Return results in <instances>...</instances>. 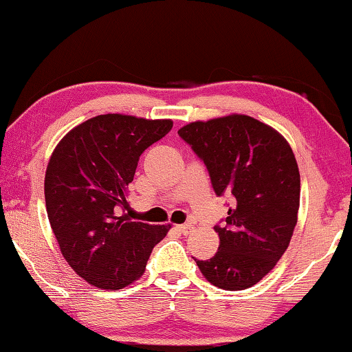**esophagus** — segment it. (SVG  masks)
Wrapping results in <instances>:
<instances>
[{"instance_id": "obj_1", "label": "esophagus", "mask_w": 352, "mask_h": 352, "mask_svg": "<svg viewBox=\"0 0 352 352\" xmlns=\"http://www.w3.org/2000/svg\"><path fill=\"white\" fill-rule=\"evenodd\" d=\"M176 229L179 230V232H181L182 235H187V234L192 232V229H194V228H192L190 224H179Z\"/></svg>"}]
</instances>
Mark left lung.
Listing matches in <instances>:
<instances>
[{"label":"left lung","instance_id":"1","mask_svg":"<svg viewBox=\"0 0 352 352\" xmlns=\"http://www.w3.org/2000/svg\"><path fill=\"white\" fill-rule=\"evenodd\" d=\"M179 138L208 170L229 211L214 226L219 248L197 266L223 290H245L276 266L290 243L300 208V171L288 142L247 115H229L181 128Z\"/></svg>","mask_w":352,"mask_h":352}]
</instances>
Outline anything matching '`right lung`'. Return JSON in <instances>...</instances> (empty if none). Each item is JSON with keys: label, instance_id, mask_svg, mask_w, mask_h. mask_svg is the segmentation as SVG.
<instances>
[{"label": "right lung", "instance_id": "add662e5", "mask_svg": "<svg viewBox=\"0 0 352 352\" xmlns=\"http://www.w3.org/2000/svg\"><path fill=\"white\" fill-rule=\"evenodd\" d=\"M171 120L107 113L72 129L52 152L45 199L70 267L91 285L120 290L144 274L168 226L131 221L128 186L139 157L171 131Z\"/></svg>", "mask_w": 352, "mask_h": 352}]
</instances>
